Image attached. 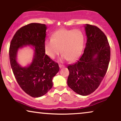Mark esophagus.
Here are the masks:
<instances>
[{"instance_id":"obj_1","label":"esophagus","mask_w":121,"mask_h":121,"mask_svg":"<svg viewBox=\"0 0 121 121\" xmlns=\"http://www.w3.org/2000/svg\"><path fill=\"white\" fill-rule=\"evenodd\" d=\"M59 67H60V68H62L64 67V65H61V64H59Z\"/></svg>"}]
</instances>
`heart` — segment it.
Masks as SVG:
<instances>
[{
	"label": "heart",
	"mask_w": 121,
	"mask_h": 121,
	"mask_svg": "<svg viewBox=\"0 0 121 121\" xmlns=\"http://www.w3.org/2000/svg\"><path fill=\"white\" fill-rule=\"evenodd\" d=\"M84 33L78 29L68 30L62 28L52 35V39H47L44 42V49L51 59H55L61 52L60 60H76L81 54L84 45Z\"/></svg>",
	"instance_id": "b5f03b06"
}]
</instances>
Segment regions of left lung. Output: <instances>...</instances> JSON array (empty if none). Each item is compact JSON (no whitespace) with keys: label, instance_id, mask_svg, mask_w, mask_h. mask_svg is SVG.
<instances>
[{"label":"left lung","instance_id":"obj_1","mask_svg":"<svg viewBox=\"0 0 121 121\" xmlns=\"http://www.w3.org/2000/svg\"><path fill=\"white\" fill-rule=\"evenodd\" d=\"M85 30L87 41L84 53L76 63L68 66V85L81 95H89L98 88L110 59V48L105 34L92 25L86 24Z\"/></svg>","mask_w":121,"mask_h":121}]
</instances>
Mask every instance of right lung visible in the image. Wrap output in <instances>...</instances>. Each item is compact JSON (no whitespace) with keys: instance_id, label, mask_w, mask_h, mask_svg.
<instances>
[{"instance_id":"obj_1","label":"right lung","mask_w":121,"mask_h":121,"mask_svg":"<svg viewBox=\"0 0 121 121\" xmlns=\"http://www.w3.org/2000/svg\"><path fill=\"white\" fill-rule=\"evenodd\" d=\"M47 26L40 23H30L18 30L9 46L11 66L21 88L32 97L45 95L52 87V78L59 71V64L45 54L44 42ZM27 45L35 48L31 64L22 67L16 60L18 49Z\"/></svg>"}]
</instances>
